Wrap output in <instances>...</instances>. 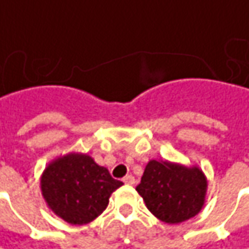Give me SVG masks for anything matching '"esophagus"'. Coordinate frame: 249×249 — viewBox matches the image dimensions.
<instances>
[{
    "instance_id": "1",
    "label": "esophagus",
    "mask_w": 249,
    "mask_h": 249,
    "mask_svg": "<svg viewBox=\"0 0 249 249\" xmlns=\"http://www.w3.org/2000/svg\"><path fill=\"white\" fill-rule=\"evenodd\" d=\"M123 183H124V184H129V186H133V184L136 183V178H134V176L129 175V176L123 177Z\"/></svg>"
}]
</instances>
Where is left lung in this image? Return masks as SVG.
Listing matches in <instances>:
<instances>
[{
  "label": "left lung",
  "mask_w": 249,
  "mask_h": 249,
  "mask_svg": "<svg viewBox=\"0 0 249 249\" xmlns=\"http://www.w3.org/2000/svg\"><path fill=\"white\" fill-rule=\"evenodd\" d=\"M151 213L175 225L196 216L204 205L206 178L198 167L149 160L136 187Z\"/></svg>",
  "instance_id": "left-lung-1"
}]
</instances>
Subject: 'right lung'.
Returning <instances> with one entry per match:
<instances>
[{
	"instance_id": "1",
	"label": "right lung",
	"mask_w": 249,
	"mask_h": 249,
	"mask_svg": "<svg viewBox=\"0 0 249 249\" xmlns=\"http://www.w3.org/2000/svg\"><path fill=\"white\" fill-rule=\"evenodd\" d=\"M123 183L89 155L69 154L44 170L41 191L48 206L71 225H86L108 206L110 194Z\"/></svg>"
}]
</instances>
